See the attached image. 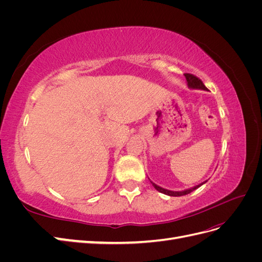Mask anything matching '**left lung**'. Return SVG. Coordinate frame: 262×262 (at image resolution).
Wrapping results in <instances>:
<instances>
[{
	"label": "left lung",
	"mask_w": 262,
	"mask_h": 262,
	"mask_svg": "<svg viewBox=\"0 0 262 262\" xmlns=\"http://www.w3.org/2000/svg\"><path fill=\"white\" fill-rule=\"evenodd\" d=\"M185 76H186V78H187V82H188V86L189 87H191V89H201V90H208L207 87H205V85L203 84V82L200 80L199 77H196L195 75H193V74H190V73H185L184 74ZM153 184V182H152ZM204 184V182H203ZM202 185V184H201ZM201 185H198V186H195V187H193V188H191V189H188V190H185V191H170V190H166V189H163V188H161V187H158V186H156L155 184H153V186H154V188L157 190V191H160V192H162V193H165V194H167V195H171V196H181V195H186V194H188V193H190V192H192L193 190H195L196 188H199Z\"/></svg>",
	"instance_id": "left-lung-1"
}]
</instances>
